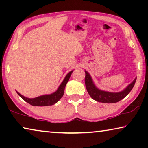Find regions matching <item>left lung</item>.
<instances>
[{"instance_id":"left-lung-1","label":"left lung","mask_w":148,"mask_h":148,"mask_svg":"<svg viewBox=\"0 0 148 148\" xmlns=\"http://www.w3.org/2000/svg\"><path fill=\"white\" fill-rule=\"evenodd\" d=\"M85 72H86L85 84H86V87L88 94L94 100L102 103H116L119 102L129 94V92H131L134 86L137 79L136 77L125 90L121 92L116 93L109 92L97 88L93 82L92 79L89 73L86 71H85Z\"/></svg>"}]
</instances>
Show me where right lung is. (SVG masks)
Returning a JSON list of instances; mask_svg holds the SVG:
<instances>
[{
	"mask_svg": "<svg viewBox=\"0 0 148 148\" xmlns=\"http://www.w3.org/2000/svg\"><path fill=\"white\" fill-rule=\"evenodd\" d=\"M73 73V71H70L69 73L66 75L65 77H64V80L62 81L61 84L58 87V90L56 91L55 92L52 93L51 94L48 95H43V96H40L34 98H28L26 97L22 96L21 94L19 92L17 93L18 95L21 97V98L25 101L26 102L29 103V104L32 105V106H51L56 104V102H58V100L63 96L64 88L66 84H67L69 79L71 73Z\"/></svg>",
	"mask_w": 148,
	"mask_h": 148,
	"instance_id": "obj_1",
	"label": "right lung"
}]
</instances>
